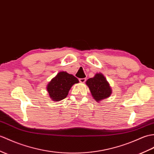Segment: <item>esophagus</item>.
Here are the masks:
<instances>
[{
  "label": "esophagus",
  "mask_w": 154,
  "mask_h": 154,
  "mask_svg": "<svg viewBox=\"0 0 154 154\" xmlns=\"http://www.w3.org/2000/svg\"><path fill=\"white\" fill-rule=\"evenodd\" d=\"M86 80H87V79H86V78L79 79V81H80V83H84L86 81Z\"/></svg>",
  "instance_id": "esophagus-1"
}]
</instances>
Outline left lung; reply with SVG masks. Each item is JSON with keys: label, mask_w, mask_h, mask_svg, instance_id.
Returning a JSON list of instances; mask_svg holds the SVG:
<instances>
[{"label": "left lung", "mask_w": 154, "mask_h": 154, "mask_svg": "<svg viewBox=\"0 0 154 154\" xmlns=\"http://www.w3.org/2000/svg\"><path fill=\"white\" fill-rule=\"evenodd\" d=\"M86 83L90 88L93 98L97 102L109 97L112 94L109 85L102 73H96L93 78L88 79Z\"/></svg>", "instance_id": "obj_1"}]
</instances>
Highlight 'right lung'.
Listing matches in <instances>:
<instances>
[{"label":"right lung","instance_id":"right-lung-1","mask_svg":"<svg viewBox=\"0 0 154 154\" xmlns=\"http://www.w3.org/2000/svg\"><path fill=\"white\" fill-rule=\"evenodd\" d=\"M78 83L77 78L73 75L61 71L48 83L47 91L53 100L60 101L66 98L71 87Z\"/></svg>","mask_w":154,"mask_h":154}]
</instances>
